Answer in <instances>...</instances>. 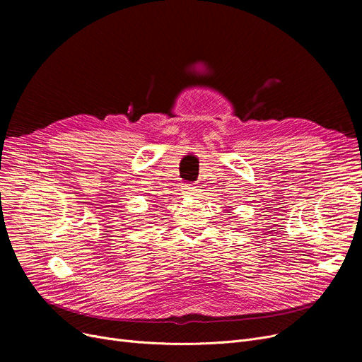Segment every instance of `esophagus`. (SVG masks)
I'll return each mask as SVG.
<instances>
[{
	"instance_id": "34e87169",
	"label": "esophagus",
	"mask_w": 362,
	"mask_h": 362,
	"mask_svg": "<svg viewBox=\"0 0 362 362\" xmlns=\"http://www.w3.org/2000/svg\"><path fill=\"white\" fill-rule=\"evenodd\" d=\"M186 187V194H189V195H197L198 194V186L197 185H194V183H191V185H186L185 186Z\"/></svg>"
}]
</instances>
